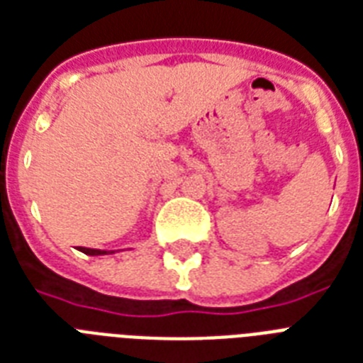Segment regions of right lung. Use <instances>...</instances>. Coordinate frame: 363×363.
Returning a JSON list of instances; mask_svg holds the SVG:
<instances>
[{
  "label": "right lung",
  "mask_w": 363,
  "mask_h": 363,
  "mask_svg": "<svg viewBox=\"0 0 363 363\" xmlns=\"http://www.w3.org/2000/svg\"><path fill=\"white\" fill-rule=\"evenodd\" d=\"M79 250L83 254H89V256H101V254H111L107 250H96V248H85V247H79Z\"/></svg>",
  "instance_id": "obj_1"
}]
</instances>
